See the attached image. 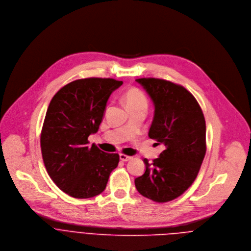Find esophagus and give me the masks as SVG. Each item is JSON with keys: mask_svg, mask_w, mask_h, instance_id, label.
<instances>
[{"mask_svg": "<svg viewBox=\"0 0 251 251\" xmlns=\"http://www.w3.org/2000/svg\"><path fill=\"white\" fill-rule=\"evenodd\" d=\"M131 158H132L131 156H128V155H126V154H123V153L120 154V159H121L122 161H124V162L128 161V160H130Z\"/></svg>", "mask_w": 251, "mask_h": 251, "instance_id": "esophagus-1", "label": "esophagus"}]
</instances>
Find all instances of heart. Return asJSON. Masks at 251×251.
Masks as SVG:
<instances>
[{
	"label": "heart",
	"instance_id": "obj_1",
	"mask_svg": "<svg viewBox=\"0 0 251 251\" xmlns=\"http://www.w3.org/2000/svg\"><path fill=\"white\" fill-rule=\"evenodd\" d=\"M124 99L128 110L136 109V108L147 109L148 99L146 95L139 89H136V88L129 89L125 94Z\"/></svg>",
	"mask_w": 251,
	"mask_h": 251
}]
</instances>
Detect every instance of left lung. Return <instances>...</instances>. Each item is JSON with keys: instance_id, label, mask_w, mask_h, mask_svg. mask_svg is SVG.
Listing matches in <instances>:
<instances>
[{"instance_id": "obj_1", "label": "left lung", "mask_w": 251, "mask_h": 251, "mask_svg": "<svg viewBox=\"0 0 251 251\" xmlns=\"http://www.w3.org/2000/svg\"><path fill=\"white\" fill-rule=\"evenodd\" d=\"M155 107L148 135L163 144L159 157L135 178L137 191L156 203L181 196L195 181L206 154V122L195 97L183 86L158 78L136 79Z\"/></svg>"}]
</instances>
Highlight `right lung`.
I'll return each mask as SVG.
<instances>
[{
	"mask_svg": "<svg viewBox=\"0 0 251 251\" xmlns=\"http://www.w3.org/2000/svg\"><path fill=\"white\" fill-rule=\"evenodd\" d=\"M123 84L112 78L78 79L62 87L48 106L40 133L46 171L69 196L88 199L101 194L118 153H106L88 137L99 129L108 99Z\"/></svg>",
	"mask_w": 251,
	"mask_h": 251,
	"instance_id": "obj_1",
	"label": "right lung"
}]
</instances>
